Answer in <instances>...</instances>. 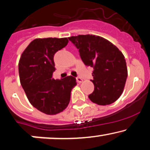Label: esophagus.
I'll list each match as a JSON object with an SVG mask.
<instances>
[{"mask_svg":"<svg viewBox=\"0 0 150 150\" xmlns=\"http://www.w3.org/2000/svg\"><path fill=\"white\" fill-rule=\"evenodd\" d=\"M76 81L79 83H81L83 81V79H81V77H77V78H76Z\"/></svg>","mask_w":150,"mask_h":150,"instance_id":"esophagus-1","label":"esophagus"}]
</instances>
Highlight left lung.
Returning a JSON list of instances; mask_svg holds the SVG:
<instances>
[{
    "instance_id": "left-lung-1",
    "label": "left lung",
    "mask_w": 150,
    "mask_h": 150,
    "mask_svg": "<svg viewBox=\"0 0 150 150\" xmlns=\"http://www.w3.org/2000/svg\"><path fill=\"white\" fill-rule=\"evenodd\" d=\"M79 49L81 60L93 68L95 89L88 96L98 105H108L121 96L127 78L126 60L122 53L106 39L92 35L69 38Z\"/></svg>"
}]
</instances>
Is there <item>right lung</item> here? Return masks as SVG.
<instances>
[{
  "mask_svg": "<svg viewBox=\"0 0 150 150\" xmlns=\"http://www.w3.org/2000/svg\"><path fill=\"white\" fill-rule=\"evenodd\" d=\"M67 38L35 39L24 50L18 62L20 82L29 101L47 115L64 110L70 101L72 88L76 85L69 76L55 80V53L66 47Z\"/></svg>",
  "mask_w": 150,
  "mask_h": 150,
  "instance_id": "1",
  "label": "right lung"
}]
</instances>
